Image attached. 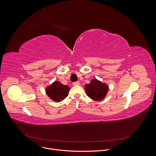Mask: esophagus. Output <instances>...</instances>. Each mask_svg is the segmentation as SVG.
Returning a JSON list of instances; mask_svg holds the SVG:
<instances>
[{
    "instance_id": "34e87169",
    "label": "esophagus",
    "mask_w": 156,
    "mask_h": 156,
    "mask_svg": "<svg viewBox=\"0 0 156 156\" xmlns=\"http://www.w3.org/2000/svg\"><path fill=\"white\" fill-rule=\"evenodd\" d=\"M73 85H80V82L79 81H75V82H73Z\"/></svg>"
}]
</instances>
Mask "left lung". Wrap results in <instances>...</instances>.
Returning <instances> with one entry per match:
<instances>
[{
    "label": "left lung",
    "mask_w": 156,
    "mask_h": 156,
    "mask_svg": "<svg viewBox=\"0 0 156 156\" xmlns=\"http://www.w3.org/2000/svg\"><path fill=\"white\" fill-rule=\"evenodd\" d=\"M108 90L107 84L102 83L96 79L85 85V91L89 98L94 101H101L106 96Z\"/></svg>",
    "instance_id": "1"
}]
</instances>
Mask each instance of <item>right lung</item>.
I'll return each mask as SVG.
<instances>
[{"label": "right lung", "instance_id": "1", "mask_svg": "<svg viewBox=\"0 0 156 156\" xmlns=\"http://www.w3.org/2000/svg\"><path fill=\"white\" fill-rule=\"evenodd\" d=\"M70 87L62 84L59 81H55L50 86L46 88L47 95L53 101L60 102L64 99L69 94Z\"/></svg>", "mask_w": 156, "mask_h": 156}]
</instances>
